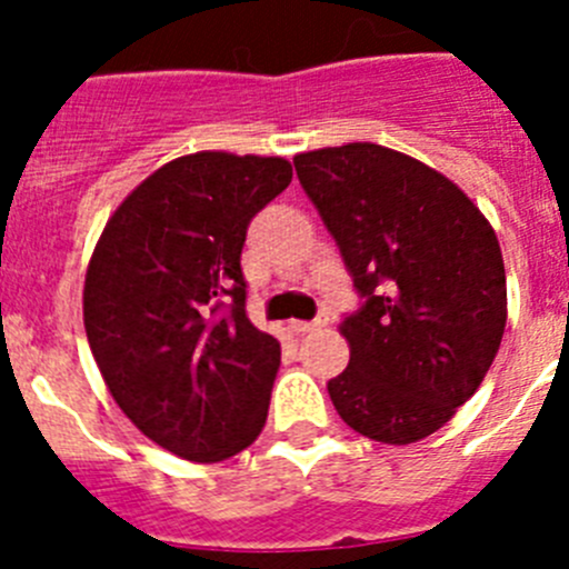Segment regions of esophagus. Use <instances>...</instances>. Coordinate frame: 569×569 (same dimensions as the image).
Listing matches in <instances>:
<instances>
[{
  "label": "esophagus",
  "mask_w": 569,
  "mask_h": 569,
  "mask_svg": "<svg viewBox=\"0 0 569 569\" xmlns=\"http://www.w3.org/2000/svg\"><path fill=\"white\" fill-rule=\"evenodd\" d=\"M325 325H328V319L321 316V319H316V321H290V330L299 336H305V333H313V330L325 328Z\"/></svg>",
  "instance_id": "1"
}]
</instances>
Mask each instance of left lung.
Returning a JSON list of instances; mask_svg holds the SVG:
<instances>
[{
    "mask_svg": "<svg viewBox=\"0 0 569 569\" xmlns=\"http://www.w3.org/2000/svg\"><path fill=\"white\" fill-rule=\"evenodd\" d=\"M296 176L365 296L328 381L347 427L413 445L485 381L507 325L499 239L470 196L413 156L350 142L293 156Z\"/></svg>",
    "mask_w": 569,
    "mask_h": 569,
    "instance_id": "left-lung-1",
    "label": "left lung"
}]
</instances>
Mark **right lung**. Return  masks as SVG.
<instances>
[{
  "label": "right lung",
  "instance_id": "1",
  "mask_svg": "<svg viewBox=\"0 0 569 569\" xmlns=\"http://www.w3.org/2000/svg\"><path fill=\"white\" fill-rule=\"evenodd\" d=\"M290 179L281 156H179L124 196L90 256V353L119 410L179 459H230L268 421L281 345L244 313L239 259Z\"/></svg>",
  "mask_w": 569,
  "mask_h": 569
}]
</instances>
